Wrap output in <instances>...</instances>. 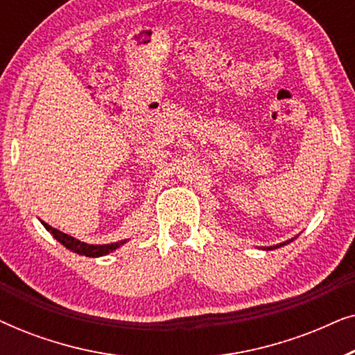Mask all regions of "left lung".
Instances as JSON below:
<instances>
[{"mask_svg":"<svg viewBox=\"0 0 355 355\" xmlns=\"http://www.w3.org/2000/svg\"><path fill=\"white\" fill-rule=\"evenodd\" d=\"M286 244H289V241H286V242H283V244H278V245H273V247H268V249H278V247H281V245H286Z\"/></svg>","mask_w":355,"mask_h":355,"instance_id":"left-lung-1","label":"left lung"}]
</instances>
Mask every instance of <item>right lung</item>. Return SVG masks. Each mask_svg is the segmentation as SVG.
Instances as JSON below:
<instances>
[{"label": "right lung", "mask_w": 355, "mask_h": 355, "mask_svg": "<svg viewBox=\"0 0 355 355\" xmlns=\"http://www.w3.org/2000/svg\"><path fill=\"white\" fill-rule=\"evenodd\" d=\"M42 225L45 226L46 231L51 232L53 237H55L56 241H60L61 244L66 247V249L76 252V254H79V255H85V257H103V255H108L110 252L116 250V249H118V247H121L125 242V241H119V242H113V244H103V245L87 244V242H80L79 239H76V237L66 234V232H62L60 230H55V227H51L50 225H46L45 221H42Z\"/></svg>", "instance_id": "right-lung-1"}]
</instances>
